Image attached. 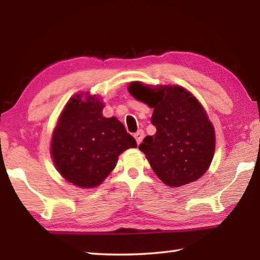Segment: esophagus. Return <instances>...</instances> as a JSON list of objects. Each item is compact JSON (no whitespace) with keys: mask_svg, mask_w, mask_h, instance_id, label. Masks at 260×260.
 <instances>
[{"mask_svg":"<svg viewBox=\"0 0 260 260\" xmlns=\"http://www.w3.org/2000/svg\"><path fill=\"white\" fill-rule=\"evenodd\" d=\"M134 138H135V140H136V143L140 144L141 142H142V140H143V138H144V133H143V131H139V132H136V133L134 134Z\"/></svg>","mask_w":260,"mask_h":260,"instance_id":"34e87169","label":"esophagus"}]
</instances>
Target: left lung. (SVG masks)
Masks as SVG:
<instances>
[{
	"mask_svg": "<svg viewBox=\"0 0 260 260\" xmlns=\"http://www.w3.org/2000/svg\"><path fill=\"white\" fill-rule=\"evenodd\" d=\"M129 94L153 109L151 122L156 134L146 136L139 149L153 172L170 187L196 181L211 165L215 133L199 100L183 87H147L131 82Z\"/></svg>",
	"mask_w": 260,
	"mask_h": 260,
	"instance_id": "obj_1",
	"label": "left lung"
}]
</instances>
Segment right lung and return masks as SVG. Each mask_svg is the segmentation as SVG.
Listing matches in <instances>:
<instances>
[{
	"mask_svg": "<svg viewBox=\"0 0 260 260\" xmlns=\"http://www.w3.org/2000/svg\"><path fill=\"white\" fill-rule=\"evenodd\" d=\"M101 98L80 93L70 99L54 129L50 153L68 182L95 188L116 167L118 157L136 141L116 117L103 116Z\"/></svg>",
	"mask_w": 260,
	"mask_h": 260,
	"instance_id": "right-lung-1",
	"label": "right lung"
}]
</instances>
